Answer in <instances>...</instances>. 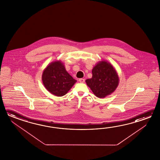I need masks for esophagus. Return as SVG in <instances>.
<instances>
[{
	"label": "esophagus",
	"instance_id": "obj_1",
	"mask_svg": "<svg viewBox=\"0 0 160 160\" xmlns=\"http://www.w3.org/2000/svg\"><path fill=\"white\" fill-rule=\"evenodd\" d=\"M85 81V79L81 78L79 79V82H81V83H84Z\"/></svg>",
	"mask_w": 160,
	"mask_h": 160
}]
</instances>
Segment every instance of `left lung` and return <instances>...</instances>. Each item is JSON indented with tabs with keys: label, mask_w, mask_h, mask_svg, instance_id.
<instances>
[{
	"label": "left lung",
	"mask_w": 160,
	"mask_h": 160,
	"mask_svg": "<svg viewBox=\"0 0 160 160\" xmlns=\"http://www.w3.org/2000/svg\"><path fill=\"white\" fill-rule=\"evenodd\" d=\"M92 78L86 80L87 85L94 95L105 98L116 90L119 77L115 68L109 62L101 61L92 69Z\"/></svg>",
	"instance_id": "8db88e82"
}]
</instances>
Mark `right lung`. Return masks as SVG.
Masks as SVG:
<instances>
[{"label":"right lung","mask_w":160,"mask_h":160,"mask_svg":"<svg viewBox=\"0 0 160 160\" xmlns=\"http://www.w3.org/2000/svg\"><path fill=\"white\" fill-rule=\"evenodd\" d=\"M42 80L45 88L58 97L66 94L77 82L66 71L61 61L48 65L42 73Z\"/></svg>","instance_id":"add662e5"}]
</instances>
